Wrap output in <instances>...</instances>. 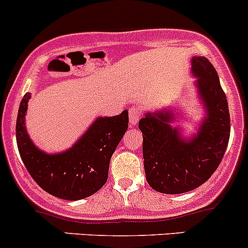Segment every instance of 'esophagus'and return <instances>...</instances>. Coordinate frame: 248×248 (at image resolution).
Listing matches in <instances>:
<instances>
[{
	"label": "esophagus",
	"mask_w": 248,
	"mask_h": 248,
	"mask_svg": "<svg viewBox=\"0 0 248 248\" xmlns=\"http://www.w3.org/2000/svg\"><path fill=\"white\" fill-rule=\"evenodd\" d=\"M141 111H140L137 107H131L129 109V119H130V124L131 125H136L139 123V121L141 119Z\"/></svg>",
	"instance_id": "esophagus-1"
}]
</instances>
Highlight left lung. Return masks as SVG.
Wrapping results in <instances>:
<instances>
[{
	"label": "left lung",
	"instance_id": "8db88e82",
	"mask_svg": "<svg viewBox=\"0 0 248 248\" xmlns=\"http://www.w3.org/2000/svg\"><path fill=\"white\" fill-rule=\"evenodd\" d=\"M192 75L205 112L198 132L190 140L180 136V127L170 108L145 112L139 127L143 134V159L148 184L155 191L177 195L205 183L222 161L231 134L226 94L215 68L205 57H192ZM179 117V116H177Z\"/></svg>",
	"mask_w": 248,
	"mask_h": 248
}]
</instances>
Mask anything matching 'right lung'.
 I'll use <instances>...</instances> for the list:
<instances>
[{
  "label": "right lung",
  "mask_w": 248,
  "mask_h": 248,
  "mask_svg": "<svg viewBox=\"0 0 248 248\" xmlns=\"http://www.w3.org/2000/svg\"><path fill=\"white\" fill-rule=\"evenodd\" d=\"M30 99L31 93H26L20 103L16 143L31 177L61 200H83L100 190L108 177L111 156L129 125L127 109L114 117H98L69 149L48 154L33 143L25 126Z\"/></svg>",
  "instance_id": "obj_1"
}]
</instances>
